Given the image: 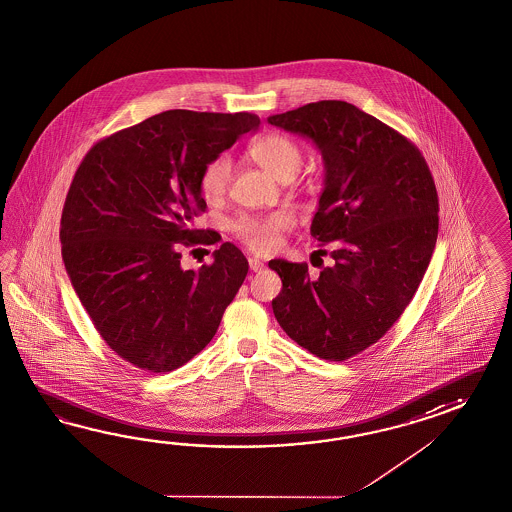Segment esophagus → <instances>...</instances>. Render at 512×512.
Wrapping results in <instances>:
<instances>
[{"label":"esophagus","instance_id":"esophagus-1","mask_svg":"<svg viewBox=\"0 0 512 512\" xmlns=\"http://www.w3.org/2000/svg\"><path fill=\"white\" fill-rule=\"evenodd\" d=\"M248 262H250V268L253 272H261L262 268H264V262L255 259V257H250Z\"/></svg>","mask_w":512,"mask_h":512}]
</instances>
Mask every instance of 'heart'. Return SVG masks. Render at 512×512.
<instances>
[{"label": "heart", "mask_w": 512, "mask_h": 512, "mask_svg": "<svg viewBox=\"0 0 512 512\" xmlns=\"http://www.w3.org/2000/svg\"><path fill=\"white\" fill-rule=\"evenodd\" d=\"M253 161L275 179H294L303 166V151L298 142L285 135H268L251 148ZM231 177V159L218 155L205 164L200 175V190L205 200L222 198ZM292 224L285 212H272L266 216H240L233 224L237 237L253 251H268L277 244V237Z\"/></svg>", "instance_id": "heart-1"}]
</instances>
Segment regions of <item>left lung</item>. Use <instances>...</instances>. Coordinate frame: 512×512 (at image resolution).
I'll use <instances>...</instances> for the list:
<instances>
[{"label":"left lung","mask_w":512,"mask_h":512,"mask_svg":"<svg viewBox=\"0 0 512 512\" xmlns=\"http://www.w3.org/2000/svg\"><path fill=\"white\" fill-rule=\"evenodd\" d=\"M268 122L322 153L311 235L333 250L318 277L305 262H268L283 281L275 320L312 355L346 361L383 337L420 287L437 244V187L409 138L348 101L307 103Z\"/></svg>","instance_id":"1"}]
</instances>
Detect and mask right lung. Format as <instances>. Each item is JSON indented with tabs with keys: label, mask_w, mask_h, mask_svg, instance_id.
Instances as JSON below:
<instances>
[{
	"label": "right lung",
	"mask_w": 512,
	"mask_h": 512,
	"mask_svg": "<svg viewBox=\"0 0 512 512\" xmlns=\"http://www.w3.org/2000/svg\"><path fill=\"white\" fill-rule=\"evenodd\" d=\"M250 113L166 111L103 138L79 164L64 201L61 244L72 287L107 346L153 374L205 348L248 274L235 244L200 270L181 248L218 238L190 222L205 164L255 131Z\"/></svg>",
	"instance_id": "1"
}]
</instances>
